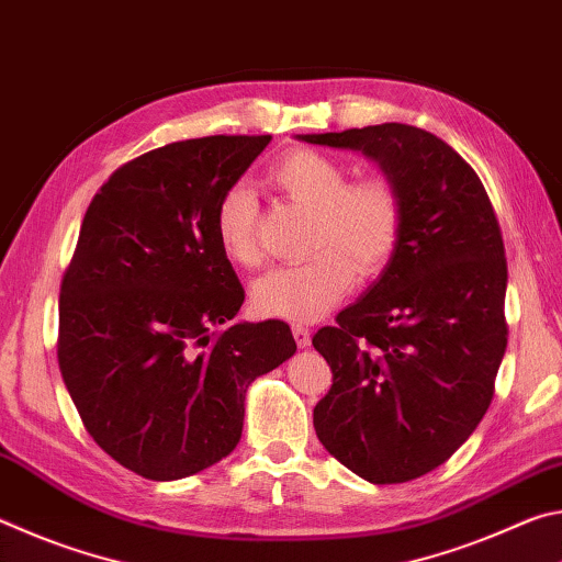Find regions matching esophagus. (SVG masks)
<instances>
[{
	"label": "esophagus",
	"instance_id": "1",
	"mask_svg": "<svg viewBox=\"0 0 562 562\" xmlns=\"http://www.w3.org/2000/svg\"><path fill=\"white\" fill-rule=\"evenodd\" d=\"M292 337H294V341H297V347H300V349L310 347V329H307V327L294 325V327H292Z\"/></svg>",
	"mask_w": 562,
	"mask_h": 562
}]
</instances>
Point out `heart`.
I'll return each mask as SVG.
<instances>
[{"label": "heart", "instance_id": "b5f03b06", "mask_svg": "<svg viewBox=\"0 0 562 562\" xmlns=\"http://www.w3.org/2000/svg\"><path fill=\"white\" fill-rule=\"evenodd\" d=\"M268 183L312 211L310 250L300 265L265 272L252 284V307L262 317L312 322L335 307L357 272L376 274L394 258L404 227V201L392 178L349 180L341 160L315 148H297L274 160ZM217 247L233 265L260 262L258 203L243 186L227 188L213 213Z\"/></svg>", "mask_w": 562, "mask_h": 562}]
</instances>
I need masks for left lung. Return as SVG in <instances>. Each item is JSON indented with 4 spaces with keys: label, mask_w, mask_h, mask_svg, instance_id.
I'll list each match as a JSON object with an SVG mask.
<instances>
[{
    "label": "left lung",
    "mask_w": 562,
    "mask_h": 562,
    "mask_svg": "<svg viewBox=\"0 0 562 562\" xmlns=\"http://www.w3.org/2000/svg\"><path fill=\"white\" fill-rule=\"evenodd\" d=\"M374 158L404 201L402 240L372 288L312 345L331 389L322 446L369 483L449 461L488 412L506 355V247L481 178L446 140L406 123L300 136Z\"/></svg>",
    "instance_id": "obj_1"
}]
</instances>
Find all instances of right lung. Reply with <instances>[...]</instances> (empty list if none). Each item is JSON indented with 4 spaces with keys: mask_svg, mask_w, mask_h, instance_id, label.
<instances>
[{
    "mask_svg": "<svg viewBox=\"0 0 562 562\" xmlns=\"http://www.w3.org/2000/svg\"><path fill=\"white\" fill-rule=\"evenodd\" d=\"M270 136H205L113 170L64 272L56 357L83 426L150 481L217 463L243 434L245 392L297 345L280 319L223 327L245 290L213 213Z\"/></svg>",
    "mask_w": 562,
    "mask_h": 562,
    "instance_id": "1",
    "label": "right lung"
}]
</instances>
